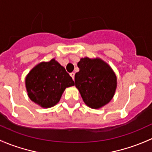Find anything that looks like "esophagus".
Returning <instances> with one entry per match:
<instances>
[{
    "label": "esophagus",
    "instance_id": "1",
    "mask_svg": "<svg viewBox=\"0 0 152 152\" xmlns=\"http://www.w3.org/2000/svg\"><path fill=\"white\" fill-rule=\"evenodd\" d=\"M70 76H71L72 77V79H73V80L75 79V73H74V72L70 73Z\"/></svg>",
    "mask_w": 152,
    "mask_h": 152
}]
</instances>
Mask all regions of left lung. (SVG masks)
<instances>
[{"label":"left lung","instance_id":"left-lung-1","mask_svg":"<svg viewBox=\"0 0 152 152\" xmlns=\"http://www.w3.org/2000/svg\"><path fill=\"white\" fill-rule=\"evenodd\" d=\"M80 71L75 75V86L88 107L99 109L113 97L117 86L115 72L102 59L81 58L77 63Z\"/></svg>","mask_w":152,"mask_h":152}]
</instances>
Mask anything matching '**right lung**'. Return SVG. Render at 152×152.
Listing matches in <instances>:
<instances>
[{
    "label": "right lung",
    "mask_w": 152,
    "mask_h": 152,
    "mask_svg": "<svg viewBox=\"0 0 152 152\" xmlns=\"http://www.w3.org/2000/svg\"><path fill=\"white\" fill-rule=\"evenodd\" d=\"M72 86H75L72 78L55 58L37 64L26 77L28 97L45 108L56 105L66 88Z\"/></svg>",
    "instance_id": "right-lung-1"
}]
</instances>
